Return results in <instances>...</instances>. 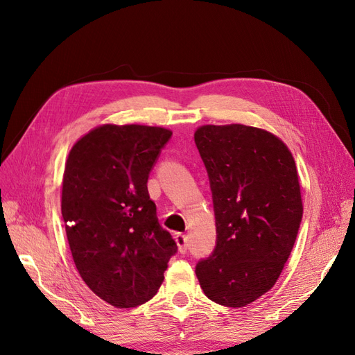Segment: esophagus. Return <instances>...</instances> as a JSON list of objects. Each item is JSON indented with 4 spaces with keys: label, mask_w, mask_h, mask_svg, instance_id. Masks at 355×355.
Instances as JSON below:
<instances>
[{
    "label": "esophagus",
    "mask_w": 355,
    "mask_h": 355,
    "mask_svg": "<svg viewBox=\"0 0 355 355\" xmlns=\"http://www.w3.org/2000/svg\"><path fill=\"white\" fill-rule=\"evenodd\" d=\"M176 243L179 245V252L180 253H187L188 250V237L185 234H176Z\"/></svg>",
    "instance_id": "1"
}]
</instances>
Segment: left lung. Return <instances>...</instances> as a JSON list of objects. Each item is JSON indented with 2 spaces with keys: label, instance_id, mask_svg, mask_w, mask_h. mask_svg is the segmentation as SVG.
<instances>
[{
  "label": "left lung",
  "instance_id": "obj_1",
  "mask_svg": "<svg viewBox=\"0 0 355 355\" xmlns=\"http://www.w3.org/2000/svg\"><path fill=\"white\" fill-rule=\"evenodd\" d=\"M196 145L210 182L216 245L196 274L209 299L252 304L280 277L302 220L295 159L270 132L243 124L202 125Z\"/></svg>",
  "mask_w": 355,
  "mask_h": 355
}]
</instances>
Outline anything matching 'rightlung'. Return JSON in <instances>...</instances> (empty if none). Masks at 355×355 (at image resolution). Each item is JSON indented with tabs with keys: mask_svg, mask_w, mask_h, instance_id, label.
Wrapping results in <instances>:
<instances>
[{
	"mask_svg": "<svg viewBox=\"0 0 355 355\" xmlns=\"http://www.w3.org/2000/svg\"><path fill=\"white\" fill-rule=\"evenodd\" d=\"M170 137L161 127L106 124L83 136L67 159L62 218L75 266L116 308L154 297L178 252L146 187Z\"/></svg>",
	"mask_w": 355,
	"mask_h": 355,
	"instance_id": "add662e5",
	"label": "right lung"
}]
</instances>
